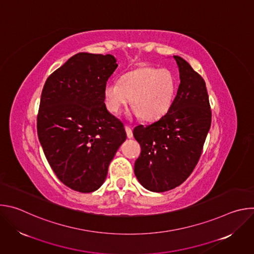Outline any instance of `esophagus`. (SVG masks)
Wrapping results in <instances>:
<instances>
[{
	"instance_id": "obj_1",
	"label": "esophagus",
	"mask_w": 254,
	"mask_h": 254,
	"mask_svg": "<svg viewBox=\"0 0 254 254\" xmlns=\"http://www.w3.org/2000/svg\"><path fill=\"white\" fill-rule=\"evenodd\" d=\"M125 128H126V131H127V137H128V138H132L133 134H132V130H131V128H130L128 126H126V127H125Z\"/></svg>"
}]
</instances>
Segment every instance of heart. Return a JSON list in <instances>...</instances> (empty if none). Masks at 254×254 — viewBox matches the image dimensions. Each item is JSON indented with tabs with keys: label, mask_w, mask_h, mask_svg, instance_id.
Wrapping results in <instances>:
<instances>
[{
	"label": "heart",
	"mask_w": 254,
	"mask_h": 254,
	"mask_svg": "<svg viewBox=\"0 0 254 254\" xmlns=\"http://www.w3.org/2000/svg\"><path fill=\"white\" fill-rule=\"evenodd\" d=\"M176 90L177 79L170 70L141 66L124 74L120 82H106L103 99L106 110L114 115L130 101L131 116L154 122L168 113Z\"/></svg>",
	"instance_id": "b5f03b06"
}]
</instances>
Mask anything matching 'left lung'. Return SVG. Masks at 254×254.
<instances>
[{"instance_id":"8db88e82","label":"left lung","mask_w":254,"mask_h":254,"mask_svg":"<svg viewBox=\"0 0 254 254\" xmlns=\"http://www.w3.org/2000/svg\"><path fill=\"white\" fill-rule=\"evenodd\" d=\"M180 84L168 113L149 126L133 129L141 153L134 163L139 184L152 192H166L191 175L211 126V110L204 79L180 56Z\"/></svg>"}]
</instances>
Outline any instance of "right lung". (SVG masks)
<instances>
[{"label":"right lung","instance_id":"obj_1","mask_svg":"<svg viewBox=\"0 0 254 254\" xmlns=\"http://www.w3.org/2000/svg\"><path fill=\"white\" fill-rule=\"evenodd\" d=\"M111 54L80 52L47 78L40 100L37 132L45 157L70 189L94 192L127 133L106 110L103 87L117 69Z\"/></svg>","mask_w":254,"mask_h":254}]
</instances>
